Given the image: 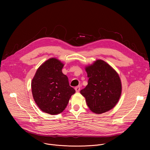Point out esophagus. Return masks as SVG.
Listing matches in <instances>:
<instances>
[{"mask_svg": "<svg viewBox=\"0 0 150 150\" xmlns=\"http://www.w3.org/2000/svg\"><path fill=\"white\" fill-rule=\"evenodd\" d=\"M80 86H78V87H76L75 88V91H76V92H79V91H80Z\"/></svg>", "mask_w": 150, "mask_h": 150, "instance_id": "esophagus-1", "label": "esophagus"}]
</instances>
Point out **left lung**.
I'll use <instances>...</instances> for the list:
<instances>
[{
	"label": "left lung",
	"mask_w": 150,
	"mask_h": 150,
	"mask_svg": "<svg viewBox=\"0 0 150 150\" xmlns=\"http://www.w3.org/2000/svg\"><path fill=\"white\" fill-rule=\"evenodd\" d=\"M88 85L81 90L87 105L94 113L101 114L112 109L122 93V83L116 71L102 60L85 67Z\"/></svg>",
	"instance_id": "obj_1"
}]
</instances>
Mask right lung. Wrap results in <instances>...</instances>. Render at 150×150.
<instances>
[{"label": "right lung", "mask_w": 150, "mask_h": 150, "mask_svg": "<svg viewBox=\"0 0 150 150\" xmlns=\"http://www.w3.org/2000/svg\"><path fill=\"white\" fill-rule=\"evenodd\" d=\"M64 64L50 58L38 68L31 82L34 100L42 112L54 115L65 109L75 90L62 73Z\"/></svg>", "instance_id": "right-lung-1"}]
</instances>
